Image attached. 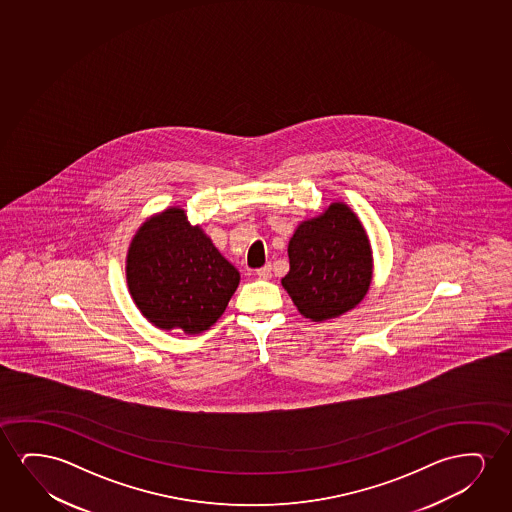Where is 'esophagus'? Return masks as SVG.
Returning <instances> with one entry per match:
<instances>
[{
  "instance_id": "34e87169",
  "label": "esophagus",
  "mask_w": 512,
  "mask_h": 512,
  "mask_svg": "<svg viewBox=\"0 0 512 512\" xmlns=\"http://www.w3.org/2000/svg\"><path fill=\"white\" fill-rule=\"evenodd\" d=\"M257 276L260 280H269L273 276V266L266 264V266L260 267V269H257Z\"/></svg>"
}]
</instances>
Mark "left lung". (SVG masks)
I'll use <instances>...</instances> for the list:
<instances>
[{"label": "left lung", "mask_w": 512, "mask_h": 512, "mask_svg": "<svg viewBox=\"0 0 512 512\" xmlns=\"http://www.w3.org/2000/svg\"><path fill=\"white\" fill-rule=\"evenodd\" d=\"M290 271L281 280L297 309L313 322L343 315L371 285L369 239L343 203L302 222L288 243Z\"/></svg>", "instance_id": "left-lung-1"}]
</instances>
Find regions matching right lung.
I'll return each mask as SVG.
<instances>
[{"mask_svg": "<svg viewBox=\"0 0 512 512\" xmlns=\"http://www.w3.org/2000/svg\"><path fill=\"white\" fill-rule=\"evenodd\" d=\"M136 306L159 329L199 334L222 316L239 273L178 208L141 225L127 255Z\"/></svg>", "mask_w": 512, "mask_h": 512, "instance_id": "obj_1", "label": "right lung"}]
</instances>
